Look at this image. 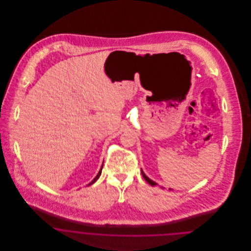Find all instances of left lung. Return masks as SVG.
<instances>
[{
  "mask_svg": "<svg viewBox=\"0 0 251 251\" xmlns=\"http://www.w3.org/2000/svg\"><path fill=\"white\" fill-rule=\"evenodd\" d=\"M141 173H142V176H143L144 179H146V180H147V181H148L151 186H156V185H158V184L156 183L155 181H153L152 179H150L148 176H146V174L144 173L142 169H141ZM161 188H162V189H164V187H162V186H161ZM169 190H172V189H170V188H169Z\"/></svg>",
  "mask_w": 251,
  "mask_h": 251,
  "instance_id": "left-lung-1",
  "label": "left lung"
}]
</instances>
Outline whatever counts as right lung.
<instances>
[{
    "instance_id": "right-lung-1",
    "label": "right lung",
    "mask_w": 251,
    "mask_h": 251,
    "mask_svg": "<svg viewBox=\"0 0 251 251\" xmlns=\"http://www.w3.org/2000/svg\"><path fill=\"white\" fill-rule=\"evenodd\" d=\"M102 167H103V164H102V165H101V167H100V171H99V173H98V174H97V176H96L95 178H94V179H93V180H92V181H91V182H89V184H88V185H91V184H93V183H94V182H95L96 180H97V179H99V178H100V174H101V170H102Z\"/></svg>"
}]
</instances>
